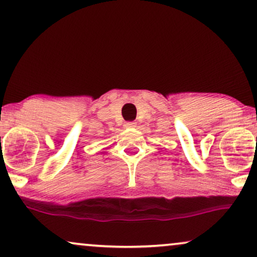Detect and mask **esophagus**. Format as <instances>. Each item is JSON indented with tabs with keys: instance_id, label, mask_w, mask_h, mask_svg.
I'll return each mask as SVG.
<instances>
[{
	"instance_id": "esophagus-1",
	"label": "esophagus",
	"mask_w": 257,
	"mask_h": 257,
	"mask_svg": "<svg viewBox=\"0 0 257 257\" xmlns=\"http://www.w3.org/2000/svg\"><path fill=\"white\" fill-rule=\"evenodd\" d=\"M136 125H137L136 121H126L124 124L125 127H136Z\"/></svg>"
}]
</instances>
